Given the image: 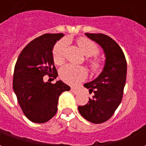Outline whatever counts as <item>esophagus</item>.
Returning <instances> with one entry per match:
<instances>
[{
    "label": "esophagus",
    "instance_id": "esophagus-1",
    "mask_svg": "<svg viewBox=\"0 0 146 146\" xmlns=\"http://www.w3.org/2000/svg\"><path fill=\"white\" fill-rule=\"evenodd\" d=\"M71 92L74 93V94H78L79 93V89L76 88H71Z\"/></svg>",
    "mask_w": 146,
    "mask_h": 146
}]
</instances>
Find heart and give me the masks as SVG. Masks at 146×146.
<instances>
[{
  "instance_id": "b5f03b06",
  "label": "heart",
  "mask_w": 146,
  "mask_h": 146,
  "mask_svg": "<svg viewBox=\"0 0 146 146\" xmlns=\"http://www.w3.org/2000/svg\"><path fill=\"white\" fill-rule=\"evenodd\" d=\"M76 43L81 50L83 54L86 56H93L96 55L99 52V48L96 43L92 41V40L81 36L76 40ZM67 47V41L66 40H62L54 45L52 51L54 62L58 65H62L65 59V51ZM89 67L92 72L98 73L102 69L103 62L98 58H93L88 60ZM87 76V71L81 66H76L71 64H68L63 66L60 70V76L64 82L71 85L76 84L81 81Z\"/></svg>"
}]
</instances>
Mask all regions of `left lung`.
Segmentation results:
<instances>
[{"label": "left lung", "mask_w": 146, "mask_h": 146, "mask_svg": "<svg viewBox=\"0 0 146 146\" xmlns=\"http://www.w3.org/2000/svg\"><path fill=\"white\" fill-rule=\"evenodd\" d=\"M103 48L106 64L94 80L84 84L95 94L84 106H78L80 115L90 122L102 123L111 118L121 102L127 76V61L122 49L114 40L103 33H85Z\"/></svg>", "instance_id": "left-lung-1"}]
</instances>
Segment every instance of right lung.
Here are the masks:
<instances>
[{
	"label": "right lung",
	"mask_w": 146,
	"mask_h": 146,
	"mask_svg": "<svg viewBox=\"0 0 146 146\" xmlns=\"http://www.w3.org/2000/svg\"><path fill=\"white\" fill-rule=\"evenodd\" d=\"M63 33H46L23 48L15 63L13 90L21 109L30 121L43 123L57 113L58 97L70 87L58 80L44 82V76L55 79L52 49Z\"/></svg>",
	"instance_id": "1"
}]
</instances>
